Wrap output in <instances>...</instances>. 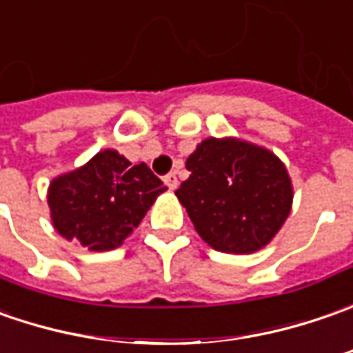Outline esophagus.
<instances>
[{"mask_svg": "<svg viewBox=\"0 0 353 353\" xmlns=\"http://www.w3.org/2000/svg\"><path fill=\"white\" fill-rule=\"evenodd\" d=\"M165 185L172 189V191H174V189H177V185H179V181H177L176 172H172V174H168V176H165Z\"/></svg>", "mask_w": 353, "mask_h": 353, "instance_id": "obj_1", "label": "esophagus"}]
</instances>
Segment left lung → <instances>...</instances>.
I'll return each mask as SVG.
<instances>
[{
	"mask_svg": "<svg viewBox=\"0 0 353 353\" xmlns=\"http://www.w3.org/2000/svg\"><path fill=\"white\" fill-rule=\"evenodd\" d=\"M191 172L176 191L191 223L211 248L254 254L281 230L293 207V183L272 150L248 140H201Z\"/></svg>",
	"mask_w": 353,
	"mask_h": 353,
	"instance_id": "left-lung-1",
	"label": "left lung"
}]
</instances>
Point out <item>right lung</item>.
Segmentation results:
<instances>
[{
	"label": "right lung",
	"instance_id": "1",
	"mask_svg": "<svg viewBox=\"0 0 353 353\" xmlns=\"http://www.w3.org/2000/svg\"><path fill=\"white\" fill-rule=\"evenodd\" d=\"M164 191L144 162L132 165L123 154L105 148L90 162L56 176L46 201L60 236L92 252H107L134 232Z\"/></svg>",
	"mask_w": 353,
	"mask_h": 353
}]
</instances>
